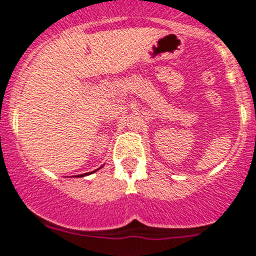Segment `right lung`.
<instances>
[{
  "instance_id": "obj_1",
  "label": "right lung",
  "mask_w": 256,
  "mask_h": 256,
  "mask_svg": "<svg viewBox=\"0 0 256 256\" xmlns=\"http://www.w3.org/2000/svg\"><path fill=\"white\" fill-rule=\"evenodd\" d=\"M85 174V176H86V174ZM84 174H80V176H84Z\"/></svg>"
}]
</instances>
